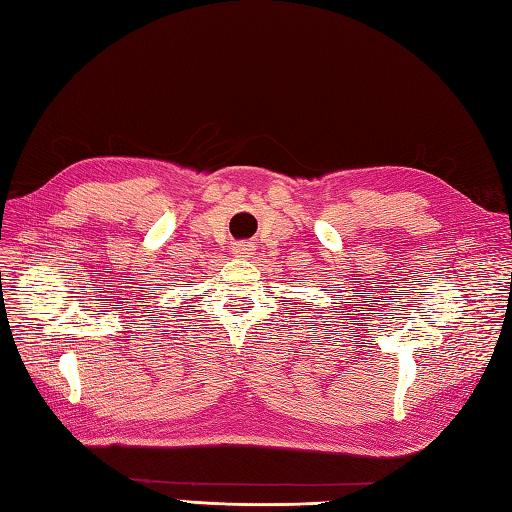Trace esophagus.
Segmentation results:
<instances>
[{
  "mask_svg": "<svg viewBox=\"0 0 512 512\" xmlns=\"http://www.w3.org/2000/svg\"><path fill=\"white\" fill-rule=\"evenodd\" d=\"M253 250H255V248L250 246V244H235V246H233V255L246 259V257L253 255Z\"/></svg>",
  "mask_w": 512,
  "mask_h": 512,
  "instance_id": "34e87169",
  "label": "esophagus"
}]
</instances>
